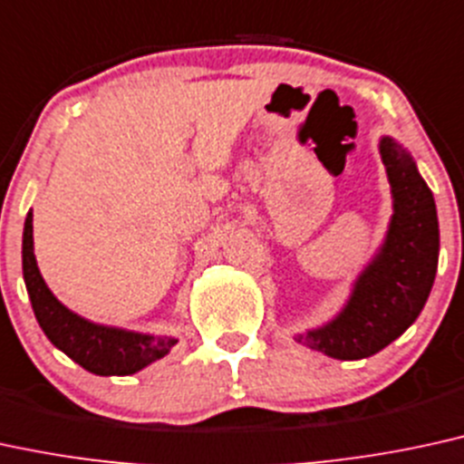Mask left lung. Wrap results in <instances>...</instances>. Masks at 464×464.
<instances>
[{"mask_svg": "<svg viewBox=\"0 0 464 464\" xmlns=\"http://www.w3.org/2000/svg\"><path fill=\"white\" fill-rule=\"evenodd\" d=\"M392 186L393 214L382 244L354 278L333 320L295 333L306 348L339 361H359L395 342L421 314L439 266L434 197L411 153L392 136L378 142Z\"/></svg>", "mask_w": 464, "mask_h": 464, "instance_id": "8db88e82", "label": "left lung"}]
</instances>
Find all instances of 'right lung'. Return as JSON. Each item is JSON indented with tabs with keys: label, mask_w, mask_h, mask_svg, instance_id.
Returning a JSON list of instances; mask_svg holds the SVG:
<instances>
[{
	"label": "right lung",
	"mask_w": 464,
	"mask_h": 464,
	"mask_svg": "<svg viewBox=\"0 0 464 464\" xmlns=\"http://www.w3.org/2000/svg\"><path fill=\"white\" fill-rule=\"evenodd\" d=\"M32 209L24 227V281L32 309L43 333L55 348L97 376H131L150 362L164 359L179 339L172 334H149L97 324L64 306L47 287L34 255Z\"/></svg>",
	"instance_id": "1"
}]
</instances>
